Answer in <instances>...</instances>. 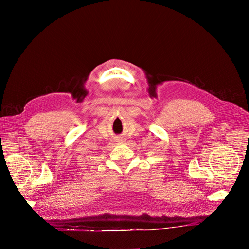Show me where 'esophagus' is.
Instances as JSON below:
<instances>
[{
	"label": "esophagus",
	"mask_w": 249,
	"mask_h": 249,
	"mask_svg": "<svg viewBox=\"0 0 249 249\" xmlns=\"http://www.w3.org/2000/svg\"><path fill=\"white\" fill-rule=\"evenodd\" d=\"M117 140H118V142H124V139H123V138H122V139L119 138V139H117Z\"/></svg>",
	"instance_id": "esophagus-1"
}]
</instances>
